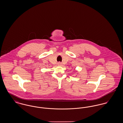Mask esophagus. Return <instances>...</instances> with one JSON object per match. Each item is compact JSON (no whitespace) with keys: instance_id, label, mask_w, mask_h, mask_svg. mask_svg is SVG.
Instances as JSON below:
<instances>
[{"instance_id":"34e87169","label":"esophagus","mask_w":123,"mask_h":123,"mask_svg":"<svg viewBox=\"0 0 123 123\" xmlns=\"http://www.w3.org/2000/svg\"><path fill=\"white\" fill-rule=\"evenodd\" d=\"M57 65H58V66H62V63L59 62H58V63H57Z\"/></svg>"}]
</instances>
